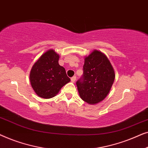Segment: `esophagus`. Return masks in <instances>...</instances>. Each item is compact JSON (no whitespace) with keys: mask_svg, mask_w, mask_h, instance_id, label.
I'll use <instances>...</instances> for the list:
<instances>
[{"mask_svg":"<svg viewBox=\"0 0 148 148\" xmlns=\"http://www.w3.org/2000/svg\"><path fill=\"white\" fill-rule=\"evenodd\" d=\"M71 82L74 83L75 82V80H76V76H73V77H72L71 79Z\"/></svg>","mask_w":148,"mask_h":148,"instance_id":"esophagus-1","label":"esophagus"}]
</instances>
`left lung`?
<instances>
[{
  "label": "left lung",
  "instance_id": "obj_1",
  "mask_svg": "<svg viewBox=\"0 0 148 148\" xmlns=\"http://www.w3.org/2000/svg\"><path fill=\"white\" fill-rule=\"evenodd\" d=\"M83 75L76 82L81 98L95 104L106 98L114 81L115 74L108 58L94 50L85 58Z\"/></svg>",
  "mask_w": 148,
  "mask_h": 148
}]
</instances>
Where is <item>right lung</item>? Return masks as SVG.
I'll return each instance as SVG.
<instances>
[{
    "label": "right lung",
    "instance_id": "obj_1",
    "mask_svg": "<svg viewBox=\"0 0 148 148\" xmlns=\"http://www.w3.org/2000/svg\"><path fill=\"white\" fill-rule=\"evenodd\" d=\"M59 56L53 50L42 54L32 66L29 75L32 88L38 96L51 98L71 81L63 66L58 64Z\"/></svg>",
    "mask_w": 148,
    "mask_h": 148
}]
</instances>
